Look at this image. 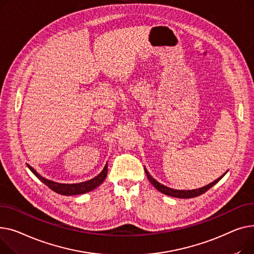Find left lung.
Listing matches in <instances>:
<instances>
[{
	"label": "left lung",
	"mask_w": 254,
	"mask_h": 254,
	"mask_svg": "<svg viewBox=\"0 0 254 254\" xmlns=\"http://www.w3.org/2000/svg\"><path fill=\"white\" fill-rule=\"evenodd\" d=\"M144 171H145V174H146V176H147V178H148V181L151 182V184H152L159 191H161V192H163V193H165V195L171 196V197L183 198V199H186V198H193V197H198V196L202 195V193H204L205 191H207L210 188H212L215 184H217V183L221 180V178L223 177V175L226 174V173H225L222 176H220L219 178H217V180L214 181L213 183H211V184H209V185H207V186H205V187H203V188L196 189V190H174V189L168 188V187H166V186H164V185L158 183V182L155 180V178H153L152 175L147 172L146 169H144Z\"/></svg>",
	"instance_id": "obj_1"
}]
</instances>
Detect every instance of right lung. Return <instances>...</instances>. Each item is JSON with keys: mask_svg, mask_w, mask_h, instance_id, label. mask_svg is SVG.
<instances>
[{"mask_svg": "<svg viewBox=\"0 0 254 254\" xmlns=\"http://www.w3.org/2000/svg\"><path fill=\"white\" fill-rule=\"evenodd\" d=\"M27 167L39 178V180L43 184L46 185L48 188H50L55 192L61 193V195H64V196L81 195V193H85V192H88V191L94 190L100 184H102L104 180H106L107 173H108V164H106V166H104L103 170L97 176L92 178V180L84 182V183H80V184L67 185V184H58V183L48 181V180H46V178L42 177L33 167H31L29 165H27Z\"/></svg>", "mask_w": 254, "mask_h": 254, "instance_id": "1", "label": "right lung"}]
</instances>
